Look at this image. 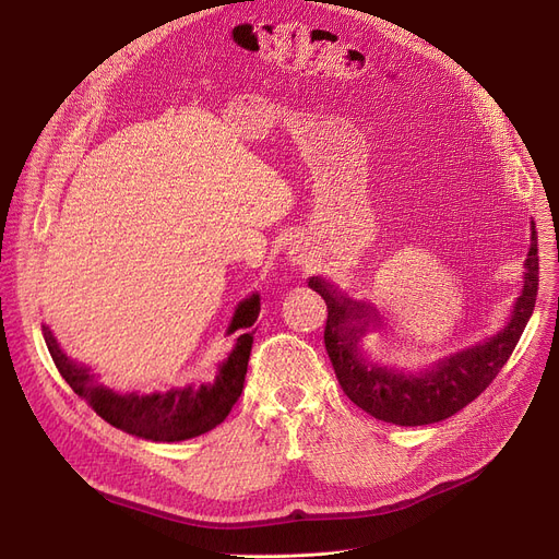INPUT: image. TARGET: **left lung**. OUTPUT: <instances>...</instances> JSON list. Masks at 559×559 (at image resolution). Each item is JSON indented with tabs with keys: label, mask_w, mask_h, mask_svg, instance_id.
Wrapping results in <instances>:
<instances>
[{
	"label": "left lung",
	"mask_w": 559,
	"mask_h": 559,
	"mask_svg": "<svg viewBox=\"0 0 559 559\" xmlns=\"http://www.w3.org/2000/svg\"><path fill=\"white\" fill-rule=\"evenodd\" d=\"M531 230V251L523 262V287L512 306L508 326L493 337L472 348H462L417 373L371 362L362 348V340L369 326L376 324V308L367 301L346 299L331 283L312 276L308 281L310 289L319 292L329 308L324 342L344 394L371 417L396 426L437 424L478 399L510 360L535 310L539 285L535 222Z\"/></svg>",
	"instance_id": "obj_1"
}]
</instances>
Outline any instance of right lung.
<instances>
[{"label": "right lung", "instance_id": "add662e5", "mask_svg": "<svg viewBox=\"0 0 559 559\" xmlns=\"http://www.w3.org/2000/svg\"><path fill=\"white\" fill-rule=\"evenodd\" d=\"M258 312V295H251L235 308L226 333L230 335L235 331H240V335L228 358L219 365L215 383L201 388H174L165 394H117L104 388L95 378V373H91V369L70 360L47 326H43V335L51 360L66 378V383L74 390V394H79L87 405H91L104 421L129 435L152 439V442H183V439L199 437L219 426L228 417L230 407L238 403L245 388L247 365L253 346L255 331H251V326L255 324Z\"/></svg>", "mask_w": 559, "mask_h": 559}]
</instances>
